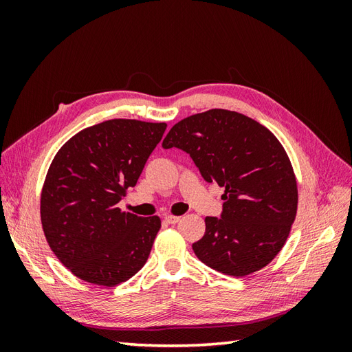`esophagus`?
<instances>
[{
	"instance_id": "1",
	"label": "esophagus",
	"mask_w": 352,
	"mask_h": 352,
	"mask_svg": "<svg viewBox=\"0 0 352 352\" xmlns=\"http://www.w3.org/2000/svg\"><path fill=\"white\" fill-rule=\"evenodd\" d=\"M164 220H166L167 223H170V225H175V223H177V221L180 220V217H179V216H172V214H168V216H166V217H164Z\"/></svg>"
}]
</instances>
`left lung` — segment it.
Wrapping results in <instances>:
<instances>
[{"label": "left lung", "instance_id": "8db88e82", "mask_svg": "<svg viewBox=\"0 0 352 352\" xmlns=\"http://www.w3.org/2000/svg\"><path fill=\"white\" fill-rule=\"evenodd\" d=\"M190 155L207 182L225 188L221 219L206 217L192 243L197 257L243 278L265 267L289 236L298 208L296 177L285 148L267 127L236 111L212 109L177 122L163 148Z\"/></svg>", "mask_w": 352, "mask_h": 352}]
</instances>
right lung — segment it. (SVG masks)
Masks as SVG:
<instances>
[{
    "instance_id": "add662e5",
    "label": "right lung",
    "mask_w": 352,
    "mask_h": 352,
    "mask_svg": "<svg viewBox=\"0 0 352 352\" xmlns=\"http://www.w3.org/2000/svg\"><path fill=\"white\" fill-rule=\"evenodd\" d=\"M166 123L113 119L63 145L41 192V223L51 251L76 278L116 286L140 272L162 228L117 204L136 185Z\"/></svg>"
}]
</instances>
